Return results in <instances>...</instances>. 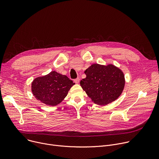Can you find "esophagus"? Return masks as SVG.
I'll return each instance as SVG.
<instances>
[{
  "label": "esophagus",
  "mask_w": 159,
  "mask_h": 159,
  "mask_svg": "<svg viewBox=\"0 0 159 159\" xmlns=\"http://www.w3.org/2000/svg\"><path fill=\"white\" fill-rule=\"evenodd\" d=\"M74 82H75V84H79V82H80V79H79V78H77V79H74Z\"/></svg>",
  "instance_id": "obj_1"
}]
</instances>
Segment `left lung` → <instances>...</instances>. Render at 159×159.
Instances as JSON below:
<instances>
[{"instance_id":"obj_1","label":"left lung","mask_w":159,"mask_h":159,"mask_svg":"<svg viewBox=\"0 0 159 159\" xmlns=\"http://www.w3.org/2000/svg\"><path fill=\"white\" fill-rule=\"evenodd\" d=\"M86 77L80 84L92 101L107 105L116 100L125 87L123 72L114 65L93 64L84 72Z\"/></svg>"}]
</instances>
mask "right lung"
I'll return each instance as SVG.
<instances>
[{"instance_id": "add662e5", "label": "right lung", "mask_w": 159, "mask_h": 159, "mask_svg": "<svg viewBox=\"0 0 159 159\" xmlns=\"http://www.w3.org/2000/svg\"><path fill=\"white\" fill-rule=\"evenodd\" d=\"M74 84L66 75L52 71L34 79L31 91L37 100L47 106H55L64 99Z\"/></svg>"}]
</instances>
